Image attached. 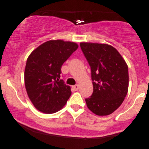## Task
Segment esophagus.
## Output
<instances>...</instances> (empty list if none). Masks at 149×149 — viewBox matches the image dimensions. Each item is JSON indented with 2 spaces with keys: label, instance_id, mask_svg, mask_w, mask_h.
I'll return each instance as SVG.
<instances>
[{
  "label": "esophagus",
  "instance_id": "34e87169",
  "mask_svg": "<svg viewBox=\"0 0 149 149\" xmlns=\"http://www.w3.org/2000/svg\"><path fill=\"white\" fill-rule=\"evenodd\" d=\"M72 88H73V89L74 90V91H78V90H79V85L73 86H72Z\"/></svg>",
  "mask_w": 149,
  "mask_h": 149
}]
</instances>
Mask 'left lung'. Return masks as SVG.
<instances>
[{
    "instance_id": "obj_1",
    "label": "left lung",
    "mask_w": 149,
    "mask_h": 149,
    "mask_svg": "<svg viewBox=\"0 0 149 149\" xmlns=\"http://www.w3.org/2000/svg\"><path fill=\"white\" fill-rule=\"evenodd\" d=\"M91 70L93 94L86 99L87 107L105 116L122 104L128 91V68L118 50L107 44L81 42Z\"/></svg>"
}]
</instances>
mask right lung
<instances>
[{
  "label": "right lung",
  "mask_w": 149,
  "mask_h": 149,
  "mask_svg": "<svg viewBox=\"0 0 149 149\" xmlns=\"http://www.w3.org/2000/svg\"><path fill=\"white\" fill-rule=\"evenodd\" d=\"M78 47L73 42L49 40L40 45L28 57L25 88L37 110L52 114L65 105L71 91L70 86L61 79V67Z\"/></svg>",
  "instance_id": "add662e5"
}]
</instances>
